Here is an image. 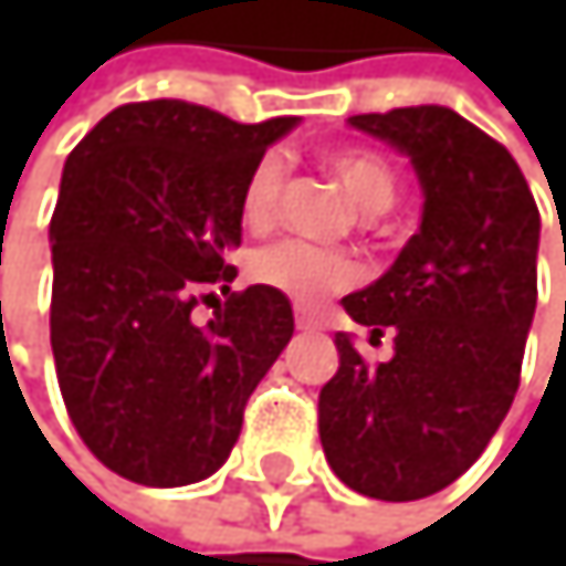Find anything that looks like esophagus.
I'll list each match as a JSON object with an SVG mask.
<instances>
[{
    "instance_id": "34e87169",
    "label": "esophagus",
    "mask_w": 566,
    "mask_h": 566,
    "mask_svg": "<svg viewBox=\"0 0 566 566\" xmlns=\"http://www.w3.org/2000/svg\"><path fill=\"white\" fill-rule=\"evenodd\" d=\"M295 325H298L302 333H318V329H322V318L312 315V312H305V308H298V312H295Z\"/></svg>"
}]
</instances>
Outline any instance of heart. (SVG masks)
I'll return each instance as SVG.
<instances>
[{
    "label": "heart",
    "instance_id": "heart-1",
    "mask_svg": "<svg viewBox=\"0 0 566 566\" xmlns=\"http://www.w3.org/2000/svg\"><path fill=\"white\" fill-rule=\"evenodd\" d=\"M329 172L349 189V197L363 213H380L394 203L397 176L390 163L377 151L366 148H339L325 156ZM289 186V166L281 156L268 151L261 156L241 189V217L251 230H264L277 220L281 200H285ZM251 274L261 285L289 295L302 305H312L333 292L353 289L359 281V264L349 254L339 251H322L305 241H277L254 254Z\"/></svg>",
    "mask_w": 566,
    "mask_h": 566
}]
</instances>
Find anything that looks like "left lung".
<instances>
[{
    "label": "left lung",
    "mask_w": 566,
    "mask_h": 566,
    "mask_svg": "<svg viewBox=\"0 0 566 566\" xmlns=\"http://www.w3.org/2000/svg\"><path fill=\"white\" fill-rule=\"evenodd\" d=\"M410 159L424 192L418 233L374 285L343 298L366 363L336 333L339 369L318 394L325 462L359 495L410 503L459 479L503 424L536 312L539 210L516 159L441 104L353 115Z\"/></svg>",
    "instance_id": "1"
}]
</instances>
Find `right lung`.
<instances>
[{
  "label": "right lung",
  "instance_id": "1",
  "mask_svg": "<svg viewBox=\"0 0 566 566\" xmlns=\"http://www.w3.org/2000/svg\"><path fill=\"white\" fill-rule=\"evenodd\" d=\"M295 125H237L159 97L115 107L67 156L50 220V346L77 434L122 479L172 489L213 475L295 333L281 292L227 289L244 179ZM213 284L228 302L200 323Z\"/></svg>",
  "mask_w": 566,
  "mask_h": 566
}]
</instances>
